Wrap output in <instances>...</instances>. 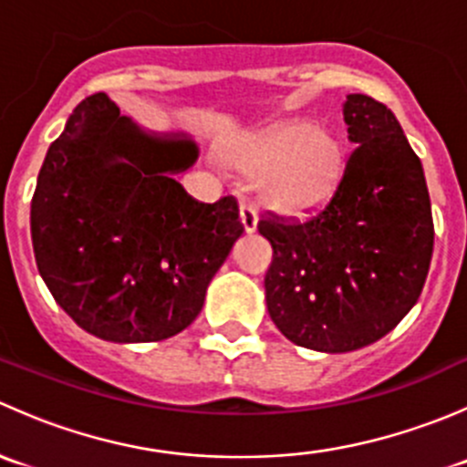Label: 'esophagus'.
I'll return each mask as SVG.
<instances>
[{"label": "esophagus", "mask_w": 467, "mask_h": 467, "mask_svg": "<svg viewBox=\"0 0 467 467\" xmlns=\"http://www.w3.org/2000/svg\"><path fill=\"white\" fill-rule=\"evenodd\" d=\"M257 221H260V216H257V210L253 205H242V223H244V230H246L248 234H253L257 230Z\"/></svg>", "instance_id": "esophagus-1"}]
</instances>
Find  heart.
I'll return each mask as SVG.
<instances>
[{"label": "heart", "mask_w": 467, "mask_h": 467, "mask_svg": "<svg viewBox=\"0 0 467 467\" xmlns=\"http://www.w3.org/2000/svg\"><path fill=\"white\" fill-rule=\"evenodd\" d=\"M230 162L246 178L262 181L264 207L300 219L323 210L337 192L343 144L309 121H289L239 144Z\"/></svg>", "instance_id": "b5f03b06"}]
</instances>
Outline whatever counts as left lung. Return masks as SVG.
<instances>
[{"label": "left lung", "mask_w": 467, "mask_h": 467, "mask_svg": "<svg viewBox=\"0 0 467 467\" xmlns=\"http://www.w3.org/2000/svg\"><path fill=\"white\" fill-rule=\"evenodd\" d=\"M348 158L337 192L312 219L271 214L264 277L275 327L296 346L350 352L389 334L416 305L434 251L420 158L384 103L348 94Z\"/></svg>", "instance_id": "1"}]
</instances>
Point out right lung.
<instances>
[{
  "label": "right lung",
  "instance_id": "add662e5",
  "mask_svg": "<svg viewBox=\"0 0 467 467\" xmlns=\"http://www.w3.org/2000/svg\"><path fill=\"white\" fill-rule=\"evenodd\" d=\"M196 158L192 140L149 135L108 94L74 108L37 173L31 239L42 280L78 327L149 343L199 317L244 225L233 196L199 203L176 182Z\"/></svg>",
  "mask_w": 467,
  "mask_h": 467
}]
</instances>
